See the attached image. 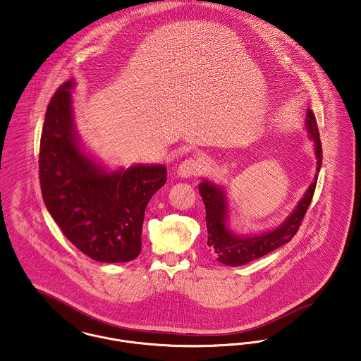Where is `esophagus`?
<instances>
[{"instance_id": "esophagus-1", "label": "esophagus", "mask_w": 361, "mask_h": 361, "mask_svg": "<svg viewBox=\"0 0 361 361\" xmlns=\"http://www.w3.org/2000/svg\"><path fill=\"white\" fill-rule=\"evenodd\" d=\"M203 170V162L200 158L197 157H191L187 158L185 161H183L178 166V174L181 177H193V176H199Z\"/></svg>"}]
</instances>
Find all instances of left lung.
Segmentation results:
<instances>
[{
    "label": "left lung",
    "instance_id": "8db88e82",
    "mask_svg": "<svg viewBox=\"0 0 361 361\" xmlns=\"http://www.w3.org/2000/svg\"><path fill=\"white\" fill-rule=\"evenodd\" d=\"M307 129L311 135V139L315 143V155H317V174L314 183L305 192L304 197L297 204L295 212L289 215V218L274 231L267 233L257 234L240 237L229 231L228 210H226V197L224 191L212 184L210 181H203L199 185L200 196L203 197V203L206 207V225H207V245L218 262L226 266H241L259 259L264 255L270 254L279 248L281 245L289 243L293 235L297 233L301 221L308 210L311 200L314 197V192L317 188L318 173L322 166V143L319 135L317 118L312 110L307 111Z\"/></svg>",
    "mask_w": 361,
    "mask_h": 361
}]
</instances>
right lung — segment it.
I'll use <instances>...</instances> for the list:
<instances>
[{
	"mask_svg": "<svg viewBox=\"0 0 361 361\" xmlns=\"http://www.w3.org/2000/svg\"><path fill=\"white\" fill-rule=\"evenodd\" d=\"M50 99L39 147V181L46 209L65 237L104 263L133 260L142 251L146 206L166 183L162 165H136L107 173L79 147L69 90Z\"/></svg>",
	"mask_w": 361,
	"mask_h": 361,
	"instance_id": "1",
	"label": "right lung"
}]
</instances>
